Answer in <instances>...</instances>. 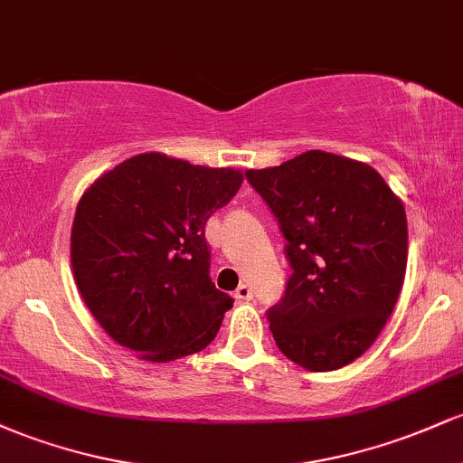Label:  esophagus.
I'll return each mask as SVG.
<instances>
[{
  "label": "esophagus",
  "mask_w": 463,
  "mask_h": 463,
  "mask_svg": "<svg viewBox=\"0 0 463 463\" xmlns=\"http://www.w3.org/2000/svg\"><path fill=\"white\" fill-rule=\"evenodd\" d=\"M235 298L239 300V302H246V300H252V287H250L248 283H241L235 289Z\"/></svg>",
  "instance_id": "1"
}]
</instances>
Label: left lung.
<instances>
[{
    "mask_svg": "<svg viewBox=\"0 0 463 463\" xmlns=\"http://www.w3.org/2000/svg\"><path fill=\"white\" fill-rule=\"evenodd\" d=\"M285 237L291 276L268 309L280 353L311 372L353 364L394 311L407 268L402 202L370 165L320 150L248 169Z\"/></svg>",
    "mask_w": 463,
    "mask_h": 463,
    "instance_id": "left-lung-1",
    "label": "left lung"
}]
</instances>
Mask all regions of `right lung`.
<instances>
[{"mask_svg":"<svg viewBox=\"0 0 463 463\" xmlns=\"http://www.w3.org/2000/svg\"><path fill=\"white\" fill-rule=\"evenodd\" d=\"M241 183L235 169L150 152L84 191L71 228L73 276L119 346L174 361L213 342L232 298L209 276L204 224Z\"/></svg>","mask_w":463,"mask_h":463,"instance_id":"1","label":"right lung"}]
</instances>
